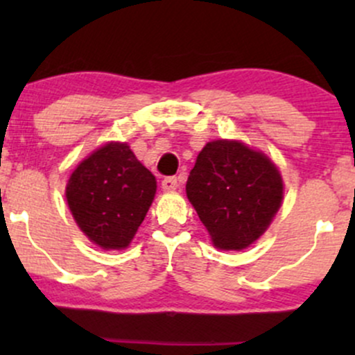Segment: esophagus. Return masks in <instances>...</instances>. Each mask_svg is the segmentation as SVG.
<instances>
[{
	"mask_svg": "<svg viewBox=\"0 0 355 355\" xmlns=\"http://www.w3.org/2000/svg\"><path fill=\"white\" fill-rule=\"evenodd\" d=\"M177 187H178L177 177H166V178H164V180H162V189H164L165 191L177 190Z\"/></svg>",
	"mask_w": 355,
	"mask_h": 355,
	"instance_id": "esophagus-1",
	"label": "esophagus"
}]
</instances>
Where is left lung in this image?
Here are the masks:
<instances>
[{
    "label": "left lung",
    "instance_id": "obj_1",
    "mask_svg": "<svg viewBox=\"0 0 355 355\" xmlns=\"http://www.w3.org/2000/svg\"><path fill=\"white\" fill-rule=\"evenodd\" d=\"M187 197L220 250H243L279 211L284 183L262 152L242 141H209L187 180Z\"/></svg>",
    "mask_w": 355,
    "mask_h": 355
}]
</instances>
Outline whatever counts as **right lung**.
<instances>
[{
    "label": "right lung",
    "instance_id": "add662e5",
    "mask_svg": "<svg viewBox=\"0 0 355 355\" xmlns=\"http://www.w3.org/2000/svg\"><path fill=\"white\" fill-rule=\"evenodd\" d=\"M157 180L126 144L110 141L85 158L67 183V202L87 237L105 250L126 248L152 205Z\"/></svg>",
    "mask_w": 355,
    "mask_h": 355
}]
</instances>
